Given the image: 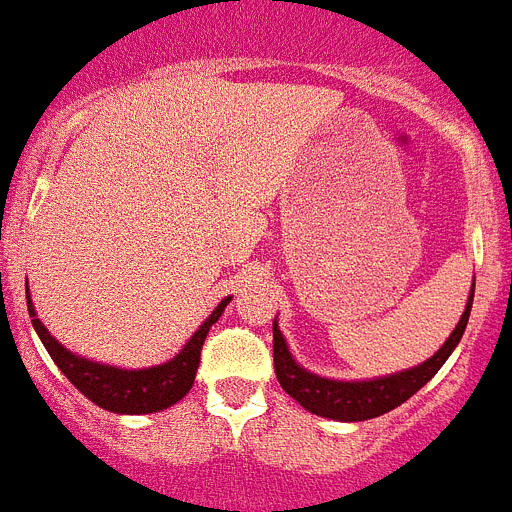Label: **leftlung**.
I'll return each mask as SVG.
<instances>
[{
  "mask_svg": "<svg viewBox=\"0 0 512 512\" xmlns=\"http://www.w3.org/2000/svg\"><path fill=\"white\" fill-rule=\"evenodd\" d=\"M474 301V283L469 290L467 306H464L462 319L454 326L439 352L434 357H428L426 362L408 370L393 372V375L372 377V380H331V377H321L316 372L306 370L293 359L285 336L280 331L278 319L273 321V362L278 382L283 385L285 393L306 408L308 413H316L321 418H331V421H370V418L390 413L393 408L403 405L405 400L413 398L418 390L426 385L436 372L441 370L449 354L457 349L459 339H462L464 329H467L469 311H472Z\"/></svg>",
  "mask_w": 512,
  "mask_h": 512,
  "instance_id": "left-lung-1",
  "label": "left lung"
}]
</instances>
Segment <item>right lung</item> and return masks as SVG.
Segmentation results:
<instances>
[{
  "label": "right lung",
  "instance_id": "obj_1",
  "mask_svg": "<svg viewBox=\"0 0 512 512\" xmlns=\"http://www.w3.org/2000/svg\"><path fill=\"white\" fill-rule=\"evenodd\" d=\"M25 293L32 326L38 331L40 342L48 349V354L53 357L58 370H61L63 375L91 400V403H96L99 408H104V411L122 413V416L158 413L170 408V405H176L178 400H183V395L191 390L193 380H196V370H199L201 347H204L206 334H209L211 326L219 321L224 308L232 301V296L224 298L173 359H168L163 365L142 367V370H127V367H114L104 365V362H96V359H86L81 357V354L63 347V344L45 329L43 321L38 319L27 285Z\"/></svg>",
  "mask_w": 512,
  "mask_h": 512
}]
</instances>
